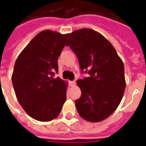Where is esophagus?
<instances>
[{"mask_svg": "<svg viewBox=\"0 0 146 146\" xmlns=\"http://www.w3.org/2000/svg\"><path fill=\"white\" fill-rule=\"evenodd\" d=\"M70 84H71V86H75V84H76V80H73V81H70Z\"/></svg>", "mask_w": 146, "mask_h": 146, "instance_id": "esophagus-1", "label": "esophagus"}]
</instances>
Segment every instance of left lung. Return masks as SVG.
<instances>
[{"label": "left lung", "instance_id": "left-lung-1", "mask_svg": "<svg viewBox=\"0 0 146 146\" xmlns=\"http://www.w3.org/2000/svg\"><path fill=\"white\" fill-rule=\"evenodd\" d=\"M66 46L74 51L82 73L89 76L77 80L81 96L75 101L76 110L89 122L104 120L116 110L126 87L124 66L107 39L91 29L69 34Z\"/></svg>", "mask_w": 146, "mask_h": 146}]
</instances>
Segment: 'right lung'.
<instances>
[{
    "label": "right lung",
    "instance_id": "add662e5",
    "mask_svg": "<svg viewBox=\"0 0 146 146\" xmlns=\"http://www.w3.org/2000/svg\"><path fill=\"white\" fill-rule=\"evenodd\" d=\"M69 34L44 30L22 51L11 76L18 101L34 119L48 122L55 119L66 100L67 84L58 73V58Z\"/></svg>",
    "mask_w": 146,
    "mask_h": 146
}]
</instances>
